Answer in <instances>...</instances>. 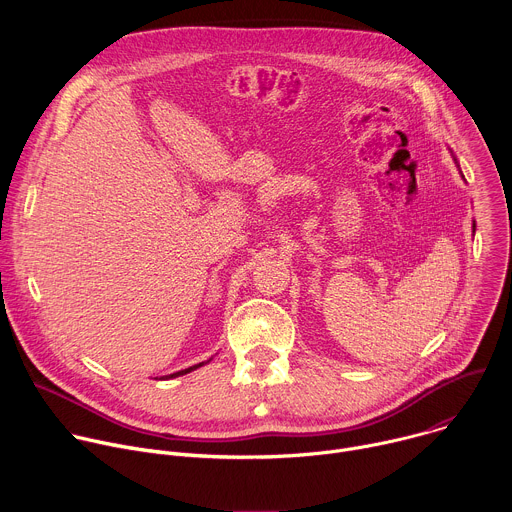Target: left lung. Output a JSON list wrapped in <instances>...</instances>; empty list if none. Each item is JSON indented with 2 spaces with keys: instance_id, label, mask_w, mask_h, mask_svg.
Masks as SVG:
<instances>
[{
  "instance_id": "obj_1",
  "label": "left lung",
  "mask_w": 512,
  "mask_h": 512,
  "mask_svg": "<svg viewBox=\"0 0 512 512\" xmlns=\"http://www.w3.org/2000/svg\"><path fill=\"white\" fill-rule=\"evenodd\" d=\"M454 162H456V158H454ZM456 164H458V162H456ZM472 229H476V223H474V227H472Z\"/></svg>"
}]
</instances>
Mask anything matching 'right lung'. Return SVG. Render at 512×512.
<instances>
[{"mask_svg": "<svg viewBox=\"0 0 512 512\" xmlns=\"http://www.w3.org/2000/svg\"><path fill=\"white\" fill-rule=\"evenodd\" d=\"M208 362V360H206ZM206 362H198V364H194V367H188V369H184V371H178V373H172V375H168L166 379H176V377H180V375H186V373H192V371H196V369H200L202 364H206Z\"/></svg>", "mask_w": 512, "mask_h": 512, "instance_id": "right-lung-1", "label": "right lung"}]
</instances>
